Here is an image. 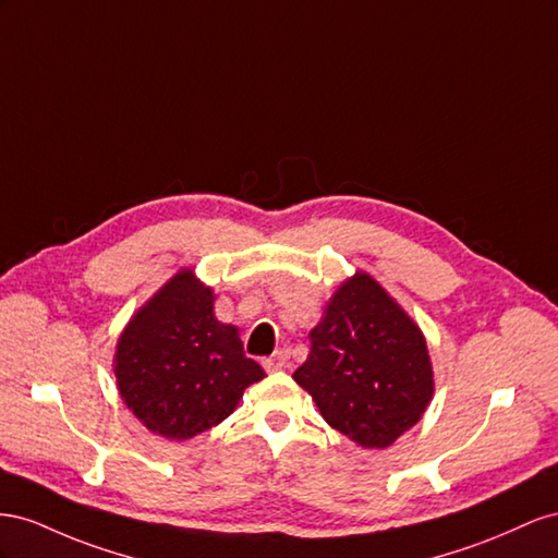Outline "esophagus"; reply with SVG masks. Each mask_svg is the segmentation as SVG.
<instances>
[{
  "mask_svg": "<svg viewBox=\"0 0 558 558\" xmlns=\"http://www.w3.org/2000/svg\"><path fill=\"white\" fill-rule=\"evenodd\" d=\"M284 367H288V355H284L282 350H280V353H276V355H270V357L264 360V369H266V372H282Z\"/></svg>",
  "mask_w": 558,
  "mask_h": 558,
  "instance_id": "34e87169",
  "label": "esophagus"
}]
</instances>
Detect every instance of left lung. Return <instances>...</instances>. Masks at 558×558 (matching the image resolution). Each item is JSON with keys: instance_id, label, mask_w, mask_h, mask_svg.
Returning a JSON list of instances; mask_svg holds the SVG:
<instances>
[{"instance_id": "left-lung-1", "label": "left lung", "mask_w": 558, "mask_h": 558, "mask_svg": "<svg viewBox=\"0 0 558 558\" xmlns=\"http://www.w3.org/2000/svg\"><path fill=\"white\" fill-rule=\"evenodd\" d=\"M294 380L323 418L364 449H388L416 425L435 395L421 327L364 270L329 296Z\"/></svg>"}]
</instances>
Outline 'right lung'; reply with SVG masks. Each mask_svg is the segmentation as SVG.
Segmentation results:
<instances>
[{
    "instance_id": "right-lung-1",
    "label": "right lung",
    "mask_w": 558,
    "mask_h": 558,
    "mask_svg": "<svg viewBox=\"0 0 558 558\" xmlns=\"http://www.w3.org/2000/svg\"><path fill=\"white\" fill-rule=\"evenodd\" d=\"M215 290L180 268L123 327L114 350L121 400L149 433L196 437L235 411L266 374L245 357L241 331L215 317Z\"/></svg>"
}]
</instances>
